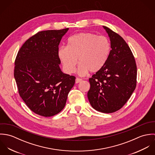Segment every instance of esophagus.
Returning <instances> with one entry per match:
<instances>
[{
    "mask_svg": "<svg viewBox=\"0 0 155 155\" xmlns=\"http://www.w3.org/2000/svg\"><path fill=\"white\" fill-rule=\"evenodd\" d=\"M82 81V79H80V78H77L76 79V84H78V83H79V82H81V81Z\"/></svg>",
    "mask_w": 155,
    "mask_h": 155,
    "instance_id": "obj_1",
    "label": "esophagus"
}]
</instances>
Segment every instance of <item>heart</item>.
I'll list each match as a JSON object with an SVG mask.
<instances>
[{
  "label": "heart",
  "instance_id": "b5f03b06",
  "mask_svg": "<svg viewBox=\"0 0 155 155\" xmlns=\"http://www.w3.org/2000/svg\"><path fill=\"white\" fill-rule=\"evenodd\" d=\"M110 51V44L104 36L92 33H80L68 38L67 46L58 50V57L67 73L74 71L78 61L77 73L81 76L96 73L106 64Z\"/></svg>",
  "mask_w": 155,
  "mask_h": 155
}]
</instances>
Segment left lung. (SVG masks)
I'll list each match as a JSON object with an SVG mask.
<instances>
[{
  "mask_svg": "<svg viewBox=\"0 0 155 155\" xmlns=\"http://www.w3.org/2000/svg\"><path fill=\"white\" fill-rule=\"evenodd\" d=\"M103 27L110 38L111 49L104 66L89 79L88 98L94 109L110 113L121 109L131 97L137 85V66L124 39Z\"/></svg>",
  "mask_w": 155,
  "mask_h": 155,
  "instance_id": "left-lung-1",
  "label": "left lung"
}]
</instances>
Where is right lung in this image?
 <instances>
[{"label":"right lung","instance_id":"obj_1","mask_svg":"<svg viewBox=\"0 0 155 155\" xmlns=\"http://www.w3.org/2000/svg\"><path fill=\"white\" fill-rule=\"evenodd\" d=\"M68 28L38 32L27 40L15 61L14 78L18 92L36 114L50 117L65 107L76 78L64 73L58 55V45Z\"/></svg>","mask_w":155,"mask_h":155}]
</instances>
